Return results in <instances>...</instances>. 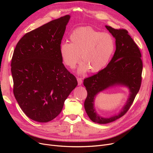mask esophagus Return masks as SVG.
<instances>
[{"label":"esophagus","instance_id":"34e87169","mask_svg":"<svg viewBox=\"0 0 153 153\" xmlns=\"http://www.w3.org/2000/svg\"><path fill=\"white\" fill-rule=\"evenodd\" d=\"M77 83H78V85H81L82 83V80L81 78L80 77H77Z\"/></svg>","mask_w":153,"mask_h":153}]
</instances>
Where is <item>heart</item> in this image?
<instances>
[{"label":"heart","instance_id":"heart-1","mask_svg":"<svg viewBox=\"0 0 153 153\" xmlns=\"http://www.w3.org/2000/svg\"><path fill=\"white\" fill-rule=\"evenodd\" d=\"M71 43L64 42L59 48L62 61L69 68H74L83 62L77 70L78 74L87 71L95 73L105 68L114 51V42L107 33H101L91 27H80L72 32Z\"/></svg>","mask_w":153,"mask_h":153}]
</instances>
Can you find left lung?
<instances>
[{
  "label": "left lung",
  "instance_id": "8db88e82",
  "mask_svg": "<svg viewBox=\"0 0 153 153\" xmlns=\"http://www.w3.org/2000/svg\"><path fill=\"white\" fill-rule=\"evenodd\" d=\"M105 27L115 38V54L105 68L84 80V85L87 92L84 102L85 111L92 122L99 124L114 122L123 117L129 110L140 89L143 71L141 52L128 31L115 29L107 25ZM115 85L128 87L130 91L129 97L118 114L102 117L96 112L94 98L99 92Z\"/></svg>",
  "mask_w": 153,
  "mask_h": 153
}]
</instances>
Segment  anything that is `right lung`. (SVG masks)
Wrapping results in <instances>:
<instances>
[{
	"mask_svg": "<svg viewBox=\"0 0 153 153\" xmlns=\"http://www.w3.org/2000/svg\"><path fill=\"white\" fill-rule=\"evenodd\" d=\"M70 17L65 15L28 32L13 51V94L22 111L34 121L46 123L55 118L77 85L59 53Z\"/></svg>",
	"mask_w": 153,
	"mask_h": 153,
	"instance_id": "obj_1",
	"label": "right lung"
}]
</instances>
